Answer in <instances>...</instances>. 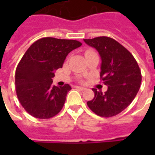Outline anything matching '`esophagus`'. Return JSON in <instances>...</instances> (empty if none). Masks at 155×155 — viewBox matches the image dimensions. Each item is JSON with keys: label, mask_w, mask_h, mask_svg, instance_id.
Returning <instances> with one entry per match:
<instances>
[{"label": "esophagus", "mask_w": 155, "mask_h": 155, "mask_svg": "<svg viewBox=\"0 0 155 155\" xmlns=\"http://www.w3.org/2000/svg\"><path fill=\"white\" fill-rule=\"evenodd\" d=\"M76 88H77V89H79L80 90V91H84L85 89H86V88H85V87H79V86H76Z\"/></svg>", "instance_id": "esophagus-1"}]
</instances>
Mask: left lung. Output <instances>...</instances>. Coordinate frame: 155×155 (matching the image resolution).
<instances>
[{
    "label": "left lung",
    "instance_id": "1",
    "mask_svg": "<svg viewBox=\"0 0 155 155\" xmlns=\"http://www.w3.org/2000/svg\"><path fill=\"white\" fill-rule=\"evenodd\" d=\"M94 47L101 58V79L108 86L104 93L92 88L94 98L87 102L97 115L110 117L130 105L139 91L142 74L133 54L112 38L97 37L84 39Z\"/></svg>",
    "mask_w": 155,
    "mask_h": 155
}]
</instances>
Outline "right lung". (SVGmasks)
<instances>
[{
  "instance_id": "1",
  "label": "right lung",
  "mask_w": 155,
  "mask_h": 155,
  "mask_svg": "<svg viewBox=\"0 0 155 155\" xmlns=\"http://www.w3.org/2000/svg\"><path fill=\"white\" fill-rule=\"evenodd\" d=\"M82 43L76 40L43 38L33 43L18 63L15 73L17 96L34 117L48 119L63 108L69 84L53 85L54 71L62 68L66 57Z\"/></svg>"
}]
</instances>
